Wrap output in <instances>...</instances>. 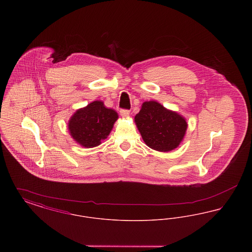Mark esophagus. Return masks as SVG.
Returning a JSON list of instances; mask_svg holds the SVG:
<instances>
[{
  "instance_id": "obj_1",
  "label": "esophagus",
  "mask_w": 252,
  "mask_h": 252,
  "mask_svg": "<svg viewBox=\"0 0 252 252\" xmlns=\"http://www.w3.org/2000/svg\"><path fill=\"white\" fill-rule=\"evenodd\" d=\"M120 114L121 116H123V117H126L128 114H129V111L127 110V109H120Z\"/></svg>"
}]
</instances>
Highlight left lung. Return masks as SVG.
Instances as JSON below:
<instances>
[{
  "label": "left lung",
  "mask_w": 252,
  "mask_h": 252,
  "mask_svg": "<svg viewBox=\"0 0 252 252\" xmlns=\"http://www.w3.org/2000/svg\"><path fill=\"white\" fill-rule=\"evenodd\" d=\"M135 123L144 143L161 152L178 147L187 129V123L183 117L156 101L144 102L135 116Z\"/></svg>",
  "instance_id": "left-lung-1"
}]
</instances>
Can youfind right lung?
Listing matches in <instances>:
<instances>
[{
  "label": "right lung",
  "mask_w": 252,
  "mask_h": 252,
  "mask_svg": "<svg viewBox=\"0 0 252 252\" xmlns=\"http://www.w3.org/2000/svg\"><path fill=\"white\" fill-rule=\"evenodd\" d=\"M117 119L115 110L106 108L101 101H94L72 115L69 130L78 144L87 148L94 147L108 137Z\"/></svg>",
  "instance_id": "1"
}]
</instances>
